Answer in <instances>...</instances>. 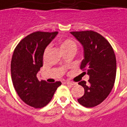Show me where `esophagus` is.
<instances>
[{"mask_svg": "<svg viewBox=\"0 0 127 127\" xmlns=\"http://www.w3.org/2000/svg\"><path fill=\"white\" fill-rule=\"evenodd\" d=\"M65 84H68V85H70V86H74V85H76L77 84V83L76 82H65Z\"/></svg>", "mask_w": 127, "mask_h": 127, "instance_id": "1", "label": "esophagus"}]
</instances>
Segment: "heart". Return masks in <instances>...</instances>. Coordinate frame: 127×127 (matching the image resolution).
<instances>
[{
    "mask_svg": "<svg viewBox=\"0 0 127 127\" xmlns=\"http://www.w3.org/2000/svg\"><path fill=\"white\" fill-rule=\"evenodd\" d=\"M60 48L62 51L63 50H68V49H74L76 50L77 48V44L73 40L70 39V38H67L64 40L61 43Z\"/></svg>",
    "mask_w": 127,
    "mask_h": 127,
    "instance_id": "heart-1",
    "label": "heart"
}]
</instances>
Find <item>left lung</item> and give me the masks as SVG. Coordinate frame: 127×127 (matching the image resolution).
<instances>
[{"instance_id": "obj_1", "label": "left lung", "mask_w": 127, "mask_h": 127, "mask_svg": "<svg viewBox=\"0 0 127 127\" xmlns=\"http://www.w3.org/2000/svg\"><path fill=\"white\" fill-rule=\"evenodd\" d=\"M82 44L84 59L81 69L85 68L89 75V84L81 81L78 84L84 89V95L77 99L87 108L101 104L110 94L116 76V59L109 41L93 31L71 32Z\"/></svg>"}]
</instances>
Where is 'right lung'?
<instances>
[{
    "instance_id": "right-lung-1",
    "label": "right lung",
    "mask_w": 127,
    "mask_h": 127,
    "mask_svg": "<svg viewBox=\"0 0 127 127\" xmlns=\"http://www.w3.org/2000/svg\"><path fill=\"white\" fill-rule=\"evenodd\" d=\"M58 32H35L19 42L12 55V80L20 98L28 105L42 108L52 99L61 82L50 84L38 81L36 74L43 66V57L46 47Z\"/></svg>"
}]
</instances>
